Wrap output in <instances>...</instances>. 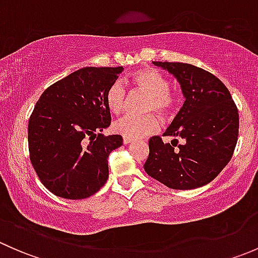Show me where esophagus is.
<instances>
[{"mask_svg":"<svg viewBox=\"0 0 258 258\" xmlns=\"http://www.w3.org/2000/svg\"><path fill=\"white\" fill-rule=\"evenodd\" d=\"M132 141H134V140H131V139H126V137H123V144H124V145L131 144Z\"/></svg>","mask_w":258,"mask_h":258,"instance_id":"esophagus-1","label":"esophagus"}]
</instances>
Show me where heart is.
Segmentation results:
<instances>
[{"label": "heart", "mask_w": 258, "mask_h": 258, "mask_svg": "<svg viewBox=\"0 0 258 258\" xmlns=\"http://www.w3.org/2000/svg\"><path fill=\"white\" fill-rule=\"evenodd\" d=\"M132 88L147 93L142 105V111L148 112L142 116H126L113 123V131L126 139L137 140L153 134L158 128V114L167 118L177 106V97L170 90V81L162 72L146 67L130 76ZM126 90L119 81L111 83L106 91V105L114 114L121 113L126 107Z\"/></svg>", "instance_id": "1"}]
</instances>
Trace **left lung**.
<instances>
[{"instance_id": "left-lung-1", "label": "left lung", "mask_w": 258, "mask_h": 258, "mask_svg": "<svg viewBox=\"0 0 258 258\" xmlns=\"http://www.w3.org/2000/svg\"><path fill=\"white\" fill-rule=\"evenodd\" d=\"M181 85L184 103L163 136L148 141L145 163L148 176L173 189H194L210 183L230 162L238 137V111L230 91L210 72L181 62H153ZM177 138L184 144L176 149Z\"/></svg>"}]
</instances>
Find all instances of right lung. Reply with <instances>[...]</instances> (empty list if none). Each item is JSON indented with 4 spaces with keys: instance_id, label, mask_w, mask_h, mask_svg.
<instances>
[{
    "instance_id": "1",
    "label": "right lung",
    "mask_w": 258,
    "mask_h": 258,
    "mask_svg": "<svg viewBox=\"0 0 258 258\" xmlns=\"http://www.w3.org/2000/svg\"><path fill=\"white\" fill-rule=\"evenodd\" d=\"M123 67H85L51 85L28 121L30 160L43 186L56 196L82 200L108 178V156L119 135L103 136L111 124L106 91Z\"/></svg>"
}]
</instances>
